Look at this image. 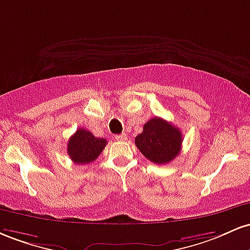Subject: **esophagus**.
<instances>
[{
  "mask_svg": "<svg viewBox=\"0 0 250 250\" xmlns=\"http://www.w3.org/2000/svg\"><path fill=\"white\" fill-rule=\"evenodd\" d=\"M116 139L119 140V142H124V140L127 139V134H126V133L118 134V136H116Z\"/></svg>",
  "mask_w": 250,
  "mask_h": 250,
  "instance_id": "34e87169",
  "label": "esophagus"
}]
</instances>
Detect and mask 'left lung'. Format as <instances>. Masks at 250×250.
<instances>
[{
  "label": "left lung",
  "mask_w": 250,
  "mask_h": 250,
  "mask_svg": "<svg viewBox=\"0 0 250 250\" xmlns=\"http://www.w3.org/2000/svg\"><path fill=\"white\" fill-rule=\"evenodd\" d=\"M182 132L162 118H152L143 126V132L134 139L137 147L148 161L167 164L179 155Z\"/></svg>",
  "instance_id": "left-lung-1"
}]
</instances>
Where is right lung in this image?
Instances as JSON below:
<instances>
[{"label": "right lung", "mask_w": 250, "mask_h": 250, "mask_svg": "<svg viewBox=\"0 0 250 250\" xmlns=\"http://www.w3.org/2000/svg\"><path fill=\"white\" fill-rule=\"evenodd\" d=\"M106 139L97 138L87 130L78 128L68 140L67 152L75 164L94 162L106 146Z\"/></svg>", "instance_id": "1"}]
</instances>
